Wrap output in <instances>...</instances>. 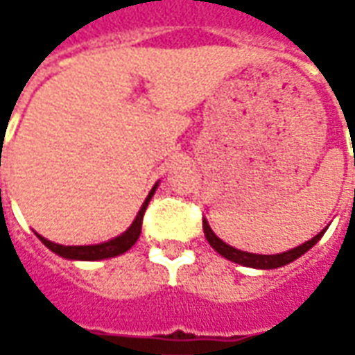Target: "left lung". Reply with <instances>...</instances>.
<instances>
[{"label":"left lung","mask_w":355,"mask_h":355,"mask_svg":"<svg viewBox=\"0 0 355 355\" xmlns=\"http://www.w3.org/2000/svg\"><path fill=\"white\" fill-rule=\"evenodd\" d=\"M324 231H326V229H324ZM324 231H320L316 237H312L310 241H306V243H302L300 247H294V249H291V251L279 252V254H257V252L239 251V249H235V247H231V245L223 243L221 239L213 233L209 223L203 219V233H205V239L209 241V245H211L213 249L219 252L221 257H225V259L233 261V263H237V265L252 266V268H279V266H284V265H288V263H293V261H296L300 254H304L306 251H310V249L320 241V237L324 235Z\"/></svg>","instance_id":"obj_1"}]
</instances>
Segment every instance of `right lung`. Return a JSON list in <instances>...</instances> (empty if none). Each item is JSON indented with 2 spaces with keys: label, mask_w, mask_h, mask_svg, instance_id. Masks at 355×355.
<instances>
[{
  "label": "right lung",
  "mask_w": 355,
  "mask_h": 355,
  "mask_svg": "<svg viewBox=\"0 0 355 355\" xmlns=\"http://www.w3.org/2000/svg\"><path fill=\"white\" fill-rule=\"evenodd\" d=\"M156 187L157 184L150 189V193H148V198H146V201L142 203V207H140V211L136 215V219L132 221V225H130L122 235L110 239V241H106V243H101V245H75V247H67V245H57V243H53V241H47V239L41 237V235H37V237L41 239V243H43L47 249H51L53 252H57L62 259H71V261H103V259L118 257V254H122V252H126L128 249H132V245H134V243L138 241V237H140V233H142L144 213H146V207H148L152 196L156 193Z\"/></svg>",
  "instance_id": "1"
}]
</instances>
